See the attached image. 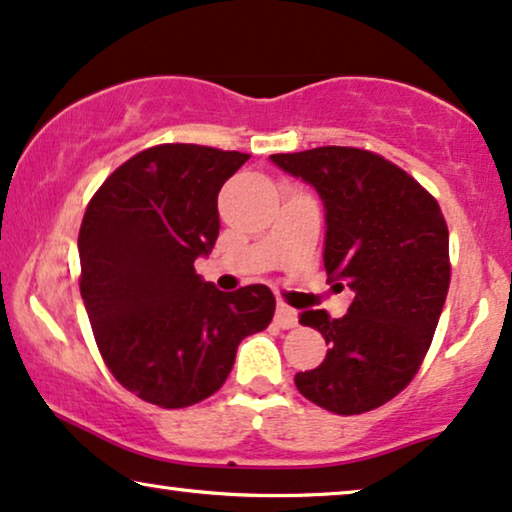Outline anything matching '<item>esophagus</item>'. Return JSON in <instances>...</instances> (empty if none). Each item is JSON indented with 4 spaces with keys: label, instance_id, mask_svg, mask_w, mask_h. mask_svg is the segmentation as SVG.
<instances>
[{
    "label": "esophagus",
    "instance_id": "1",
    "mask_svg": "<svg viewBox=\"0 0 512 512\" xmlns=\"http://www.w3.org/2000/svg\"><path fill=\"white\" fill-rule=\"evenodd\" d=\"M274 320H276L278 327L288 330V327H295L297 325V311L290 309V306H285V304H278Z\"/></svg>",
    "mask_w": 512,
    "mask_h": 512
}]
</instances>
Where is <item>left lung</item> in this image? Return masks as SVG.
Returning <instances> with one entry per match:
<instances>
[{
    "instance_id": "obj_1",
    "label": "left lung",
    "mask_w": 512,
    "mask_h": 512,
    "mask_svg": "<svg viewBox=\"0 0 512 512\" xmlns=\"http://www.w3.org/2000/svg\"><path fill=\"white\" fill-rule=\"evenodd\" d=\"M271 163L316 189L325 208L327 281L351 288L342 318L302 311L327 353L295 374L304 398L335 414L388 403L417 374L449 288V231L438 201L384 156L356 147L274 154Z\"/></svg>"
}]
</instances>
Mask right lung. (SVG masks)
<instances>
[{
	"label": "right lung",
	"instance_id": "add662e5",
	"mask_svg": "<svg viewBox=\"0 0 512 512\" xmlns=\"http://www.w3.org/2000/svg\"><path fill=\"white\" fill-rule=\"evenodd\" d=\"M248 154L159 145L102 182L79 229L81 299L109 372L177 410L227 381L236 349L271 323L267 285L222 292L194 271L220 234L217 194Z\"/></svg>",
	"mask_w": 512,
	"mask_h": 512
}]
</instances>
